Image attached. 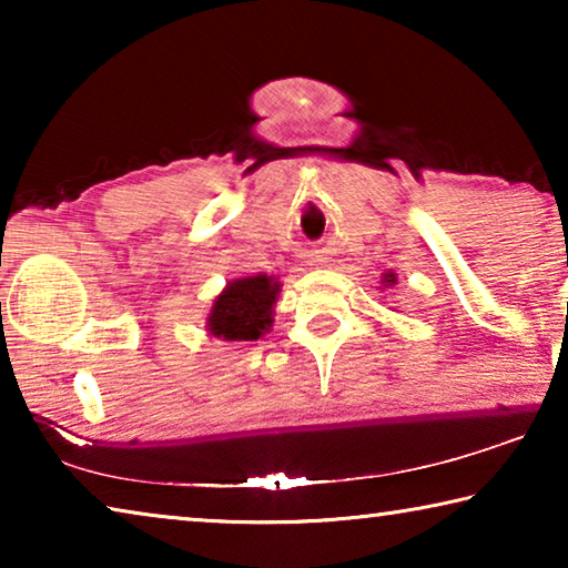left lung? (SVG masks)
<instances>
[{
    "instance_id": "obj_1",
    "label": "left lung",
    "mask_w": 568,
    "mask_h": 568,
    "mask_svg": "<svg viewBox=\"0 0 568 568\" xmlns=\"http://www.w3.org/2000/svg\"><path fill=\"white\" fill-rule=\"evenodd\" d=\"M383 285H396V275L386 273V277H383Z\"/></svg>"
}]
</instances>
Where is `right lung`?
Returning a JSON list of instances; mask_svg holds the SVG:
<instances>
[{
	"mask_svg": "<svg viewBox=\"0 0 568 568\" xmlns=\"http://www.w3.org/2000/svg\"><path fill=\"white\" fill-rule=\"evenodd\" d=\"M281 283L271 275H250L230 281L213 301L207 315L210 335L223 341H257L273 325V305Z\"/></svg>",
	"mask_w": 568,
	"mask_h": 568,
	"instance_id": "right-lung-1",
	"label": "right lung"
}]
</instances>
